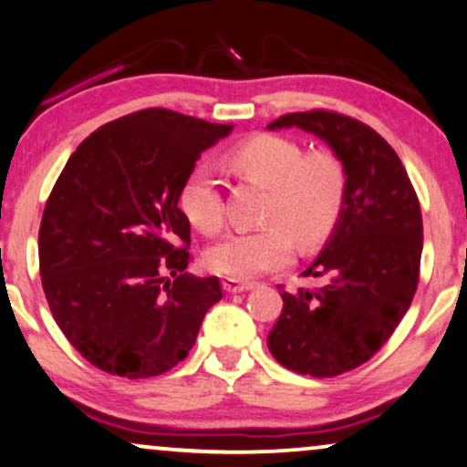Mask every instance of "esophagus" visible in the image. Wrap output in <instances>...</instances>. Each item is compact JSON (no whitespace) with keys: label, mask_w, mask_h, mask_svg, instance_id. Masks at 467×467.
<instances>
[{"label":"esophagus","mask_w":467,"mask_h":467,"mask_svg":"<svg viewBox=\"0 0 467 467\" xmlns=\"http://www.w3.org/2000/svg\"><path fill=\"white\" fill-rule=\"evenodd\" d=\"M222 288L226 292H245V290H252L254 284L252 282H241V279L226 277V279H222Z\"/></svg>","instance_id":"obj_1"}]
</instances>
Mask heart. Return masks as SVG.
<instances>
[{"instance_id": "1", "label": "heart", "mask_w": 467, "mask_h": 467, "mask_svg": "<svg viewBox=\"0 0 467 467\" xmlns=\"http://www.w3.org/2000/svg\"><path fill=\"white\" fill-rule=\"evenodd\" d=\"M228 169L241 182L269 188L263 222L237 230L209 247L204 265L217 275L254 279L282 269L292 258V237L312 247L325 241L339 220L346 198V171L331 151L303 153L298 142L275 134L252 136L228 153ZM182 209L204 234L223 226L222 183L213 169L198 166L182 188Z\"/></svg>"}]
</instances>
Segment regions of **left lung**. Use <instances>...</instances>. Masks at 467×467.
<instances>
[{
  "label": "left lung",
  "instance_id": "left-lung-1",
  "mask_svg": "<svg viewBox=\"0 0 467 467\" xmlns=\"http://www.w3.org/2000/svg\"><path fill=\"white\" fill-rule=\"evenodd\" d=\"M301 128L346 171L339 220L306 277L318 290L282 292L266 346L296 374L333 378L369 360L406 316L419 285L422 217L400 155L376 130L333 110L290 113L266 126Z\"/></svg>",
  "mask_w": 467,
  "mask_h": 467
}]
</instances>
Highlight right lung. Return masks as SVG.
Listing matches in <instances>:
<instances>
[{"label": "right lung", "instance_id": "add662e5", "mask_svg": "<svg viewBox=\"0 0 467 467\" xmlns=\"http://www.w3.org/2000/svg\"><path fill=\"white\" fill-rule=\"evenodd\" d=\"M230 132L145 109L98 128L61 171L38 234L42 288L67 341L98 369L164 374L222 298L220 279L185 273L190 220L179 196L201 153Z\"/></svg>", "mask_w": 467, "mask_h": 467}]
</instances>
